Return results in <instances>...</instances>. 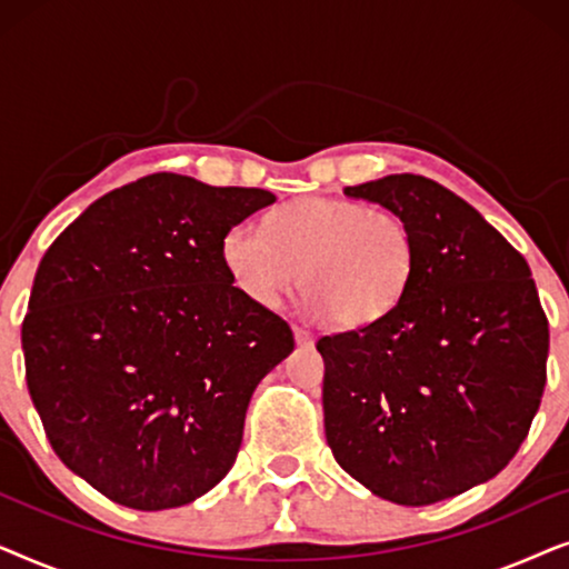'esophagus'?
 Returning <instances> with one entry per match:
<instances>
[{"mask_svg": "<svg viewBox=\"0 0 569 569\" xmlns=\"http://www.w3.org/2000/svg\"><path fill=\"white\" fill-rule=\"evenodd\" d=\"M292 333H295V341H298L300 347H310V345H313V331L302 329V326H292Z\"/></svg>", "mask_w": 569, "mask_h": 569, "instance_id": "esophagus-1", "label": "esophagus"}]
</instances>
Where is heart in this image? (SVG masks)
I'll return each mask as SVG.
<instances>
[{
  "label": "heart",
  "instance_id": "heart-1",
  "mask_svg": "<svg viewBox=\"0 0 569 569\" xmlns=\"http://www.w3.org/2000/svg\"><path fill=\"white\" fill-rule=\"evenodd\" d=\"M222 259L248 300L274 308L300 282L308 308L341 329L383 321L407 298L419 263L411 222L357 199L306 197L277 209L267 230L238 222Z\"/></svg>",
  "mask_w": 569,
  "mask_h": 569
}]
</instances>
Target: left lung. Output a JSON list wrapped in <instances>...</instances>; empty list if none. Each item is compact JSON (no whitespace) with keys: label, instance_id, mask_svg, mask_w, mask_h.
<instances>
[{"label":"left lung","instance_id":"obj_1","mask_svg":"<svg viewBox=\"0 0 569 569\" xmlns=\"http://www.w3.org/2000/svg\"><path fill=\"white\" fill-rule=\"evenodd\" d=\"M411 222L415 282L383 321L316 341L333 458L370 492L432 505L502 471L547 386L549 321L523 256L425 176L347 186Z\"/></svg>","mask_w":569,"mask_h":569}]
</instances>
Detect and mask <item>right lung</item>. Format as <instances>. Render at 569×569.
<instances>
[{
  "label": "right lung",
  "mask_w": 569,
  "mask_h": 569,
  "mask_svg": "<svg viewBox=\"0 0 569 569\" xmlns=\"http://www.w3.org/2000/svg\"><path fill=\"white\" fill-rule=\"evenodd\" d=\"M274 193L152 173L84 209L43 253L22 352L67 469L134 510L189 505L236 463L290 323L232 284L222 240Z\"/></svg>",
  "instance_id": "add662e5"
}]
</instances>
